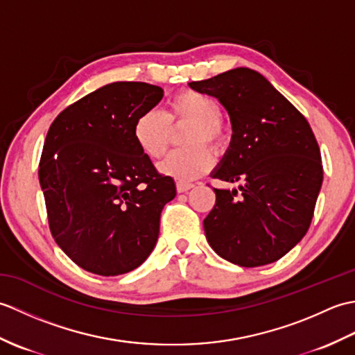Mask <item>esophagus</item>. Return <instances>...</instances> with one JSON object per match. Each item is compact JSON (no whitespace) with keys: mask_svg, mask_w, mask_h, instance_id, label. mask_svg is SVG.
I'll list each match as a JSON object with an SVG mask.
<instances>
[{"mask_svg":"<svg viewBox=\"0 0 355 355\" xmlns=\"http://www.w3.org/2000/svg\"><path fill=\"white\" fill-rule=\"evenodd\" d=\"M193 187V183H187V182H177V191L180 193L183 192H187L189 189H192Z\"/></svg>","mask_w":355,"mask_h":355,"instance_id":"34e87169","label":"esophagus"}]
</instances>
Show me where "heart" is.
<instances>
[{"mask_svg": "<svg viewBox=\"0 0 355 355\" xmlns=\"http://www.w3.org/2000/svg\"><path fill=\"white\" fill-rule=\"evenodd\" d=\"M221 108L212 97L198 92H180L169 102L168 111L148 110L135 119L132 134L139 149L157 160L168 149L172 126L192 123L186 134L189 149L173 150L160 163V171L178 182H192L212 166V155L206 146L218 148L225 139Z\"/></svg>", "mask_w": 355, "mask_h": 355, "instance_id": "heart-1", "label": "heart"}]
</instances>
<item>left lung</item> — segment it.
<instances>
[{"instance_id":"1","label":"left lung","mask_w":355,"mask_h":355,"mask_svg":"<svg viewBox=\"0 0 355 355\" xmlns=\"http://www.w3.org/2000/svg\"><path fill=\"white\" fill-rule=\"evenodd\" d=\"M189 87L216 97L227 111L232 140L212 177L239 183L243 192L236 197V189H214L215 206L202 221L210 247L241 267L281 259L305 236L323 182L310 123L245 67Z\"/></svg>"}]
</instances>
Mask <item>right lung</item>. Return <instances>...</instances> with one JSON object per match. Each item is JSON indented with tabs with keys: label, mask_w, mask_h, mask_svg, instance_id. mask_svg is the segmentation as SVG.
I'll list each match as a JSON object with an SVG mask.
<instances>
[{
	"label": "right lung",
	"mask_w": 355,
	"mask_h": 355,
	"mask_svg": "<svg viewBox=\"0 0 355 355\" xmlns=\"http://www.w3.org/2000/svg\"><path fill=\"white\" fill-rule=\"evenodd\" d=\"M163 99L145 82H112L67 107L51 123L40 183L56 244L89 273L132 271L154 250L175 183L134 140V122Z\"/></svg>",
	"instance_id": "1"
}]
</instances>
